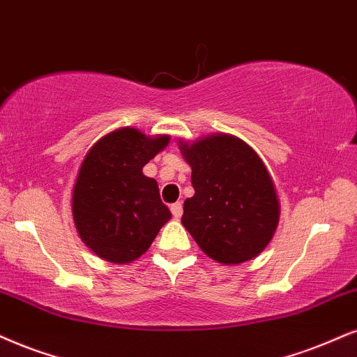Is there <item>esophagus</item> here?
Listing matches in <instances>:
<instances>
[{
    "instance_id": "34e87169",
    "label": "esophagus",
    "mask_w": 357,
    "mask_h": 357,
    "mask_svg": "<svg viewBox=\"0 0 357 357\" xmlns=\"http://www.w3.org/2000/svg\"><path fill=\"white\" fill-rule=\"evenodd\" d=\"M171 212H173V215L176 219H179L183 215V204L181 202H174V204H171Z\"/></svg>"
}]
</instances>
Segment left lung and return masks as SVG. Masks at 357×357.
Segmentation results:
<instances>
[{"mask_svg":"<svg viewBox=\"0 0 357 357\" xmlns=\"http://www.w3.org/2000/svg\"><path fill=\"white\" fill-rule=\"evenodd\" d=\"M179 145L192 169L194 196L184 201L181 219L186 231L220 264L254 259L278 224L277 194L259 155L229 135Z\"/></svg>","mask_w":357,"mask_h":357,"instance_id":"obj_1","label":"left lung"}]
</instances>
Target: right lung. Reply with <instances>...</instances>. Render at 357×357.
Segmentation results:
<instances>
[{
  "label": "right lung",
  "instance_id": "obj_1",
  "mask_svg": "<svg viewBox=\"0 0 357 357\" xmlns=\"http://www.w3.org/2000/svg\"><path fill=\"white\" fill-rule=\"evenodd\" d=\"M169 143L121 128L90 148L72 196V214L82 241L103 260L128 264L143 255L171 219L155 179L143 166Z\"/></svg>",
  "mask_w": 357,
  "mask_h": 357
}]
</instances>
